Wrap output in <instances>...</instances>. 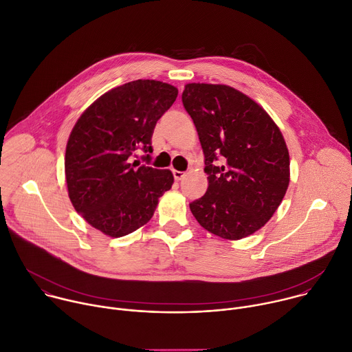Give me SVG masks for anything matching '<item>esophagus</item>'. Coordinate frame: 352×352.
<instances>
[{
	"instance_id": "34e87169",
	"label": "esophagus",
	"mask_w": 352,
	"mask_h": 352,
	"mask_svg": "<svg viewBox=\"0 0 352 352\" xmlns=\"http://www.w3.org/2000/svg\"><path fill=\"white\" fill-rule=\"evenodd\" d=\"M173 174H174V178L177 179V181H181L186 174L185 173H182V171H177V170H174L173 171Z\"/></svg>"
}]
</instances>
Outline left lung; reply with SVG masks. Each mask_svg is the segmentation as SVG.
Returning a JSON list of instances; mask_svg holds the SVG:
<instances>
[{
    "label": "left lung",
    "mask_w": 352,
    "mask_h": 352,
    "mask_svg": "<svg viewBox=\"0 0 352 352\" xmlns=\"http://www.w3.org/2000/svg\"><path fill=\"white\" fill-rule=\"evenodd\" d=\"M182 103L205 153L206 193L189 205L209 232L236 241L261 230L289 184V153L272 117L242 91L188 83Z\"/></svg>",
    "instance_id": "left-lung-1"
}]
</instances>
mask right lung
Listing matches in <instances>:
<instances>
[{"label": "right lung", "mask_w": 352, "mask_h": 352, "mask_svg": "<svg viewBox=\"0 0 352 352\" xmlns=\"http://www.w3.org/2000/svg\"><path fill=\"white\" fill-rule=\"evenodd\" d=\"M178 89L153 79L117 86L78 118L65 150L68 196L96 230L120 238L153 217L159 197L171 189L170 170L129 163L135 150L152 152L156 122L173 106Z\"/></svg>", "instance_id": "1"}]
</instances>
